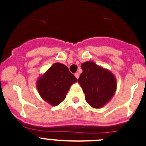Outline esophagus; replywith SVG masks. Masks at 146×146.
Listing matches in <instances>:
<instances>
[{
  "label": "esophagus",
  "mask_w": 146,
  "mask_h": 146,
  "mask_svg": "<svg viewBox=\"0 0 146 146\" xmlns=\"http://www.w3.org/2000/svg\"><path fill=\"white\" fill-rule=\"evenodd\" d=\"M75 76H76V78L77 79H78V78H79V74L78 73H75Z\"/></svg>",
  "instance_id": "esophagus-1"
}]
</instances>
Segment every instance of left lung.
Returning <instances> with one entry per match:
<instances>
[{"instance_id": "8db88e82", "label": "left lung", "mask_w": 146, "mask_h": 146, "mask_svg": "<svg viewBox=\"0 0 146 146\" xmlns=\"http://www.w3.org/2000/svg\"><path fill=\"white\" fill-rule=\"evenodd\" d=\"M81 68L82 73L78 82L85 93V100L93 108H102L115 94L117 85L115 76L93 61L82 63Z\"/></svg>"}]
</instances>
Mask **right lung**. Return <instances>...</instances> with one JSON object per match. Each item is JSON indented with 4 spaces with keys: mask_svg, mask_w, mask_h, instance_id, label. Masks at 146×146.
<instances>
[{
    "mask_svg": "<svg viewBox=\"0 0 146 146\" xmlns=\"http://www.w3.org/2000/svg\"><path fill=\"white\" fill-rule=\"evenodd\" d=\"M77 79L64 64L55 63L36 80V89L41 98L51 106L65 100L70 86Z\"/></svg>",
    "mask_w": 146,
    "mask_h": 146,
    "instance_id": "add662e5",
    "label": "right lung"
}]
</instances>
